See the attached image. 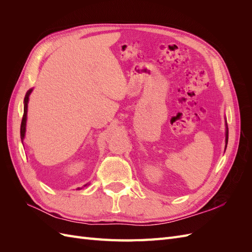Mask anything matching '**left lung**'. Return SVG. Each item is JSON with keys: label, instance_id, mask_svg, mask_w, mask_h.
Wrapping results in <instances>:
<instances>
[{"label": "left lung", "instance_id": "left-lung-1", "mask_svg": "<svg viewBox=\"0 0 252 252\" xmlns=\"http://www.w3.org/2000/svg\"><path fill=\"white\" fill-rule=\"evenodd\" d=\"M225 126H226V129H225V143H226V145H227V143H228V127H227V122L225 121ZM226 147L227 146H225V149H226Z\"/></svg>", "mask_w": 252, "mask_h": 252}]
</instances>
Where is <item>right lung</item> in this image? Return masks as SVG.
Here are the masks:
<instances>
[{
	"mask_svg": "<svg viewBox=\"0 0 252 252\" xmlns=\"http://www.w3.org/2000/svg\"><path fill=\"white\" fill-rule=\"evenodd\" d=\"M32 88L29 89L27 91V94L25 95V98H24V114H23V119H22V123H21V140H22V143L23 141H24V138H25V133H26V123H27V110H28V102H29V96L30 94H32ZM89 184H86L84 185V187L88 186ZM78 189H82V188H78Z\"/></svg>",
	"mask_w": 252,
	"mask_h": 252,
	"instance_id": "right-lung-1",
	"label": "right lung"
}]
</instances>
